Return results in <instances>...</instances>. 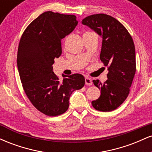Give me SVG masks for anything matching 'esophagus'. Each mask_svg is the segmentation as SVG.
Masks as SVG:
<instances>
[{"mask_svg":"<svg viewBox=\"0 0 152 152\" xmlns=\"http://www.w3.org/2000/svg\"><path fill=\"white\" fill-rule=\"evenodd\" d=\"M85 83H86V85H89L90 86L92 84V80L90 78L86 77L85 78Z\"/></svg>","mask_w":152,"mask_h":152,"instance_id":"1","label":"esophagus"}]
</instances>
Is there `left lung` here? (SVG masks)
<instances>
[{"instance_id": "obj_1", "label": "left lung", "mask_w": 152, "mask_h": 152, "mask_svg": "<svg viewBox=\"0 0 152 152\" xmlns=\"http://www.w3.org/2000/svg\"><path fill=\"white\" fill-rule=\"evenodd\" d=\"M82 23L102 37L100 59L109 71L104 83L93 81L101 90V96L91 102L92 106L100 111H113L126 100L136 73L133 39L126 28L109 15H89L82 20Z\"/></svg>"}]
</instances>
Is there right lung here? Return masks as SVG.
Segmentation results:
<instances>
[{
  "label": "right lung",
  "instance_id": "add662e5",
  "mask_svg": "<svg viewBox=\"0 0 152 152\" xmlns=\"http://www.w3.org/2000/svg\"><path fill=\"white\" fill-rule=\"evenodd\" d=\"M78 21L76 15L46 11L24 31L18 45L17 66L23 88L38 111L49 116L65 113L69 98L85 84L79 74L64 75L63 81L53 71L54 58L61 55V41Z\"/></svg>",
  "mask_w": 152,
  "mask_h": 152
}]
</instances>
